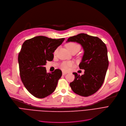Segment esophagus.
I'll use <instances>...</instances> for the list:
<instances>
[{
	"label": "esophagus",
	"mask_w": 126,
	"mask_h": 126,
	"mask_svg": "<svg viewBox=\"0 0 126 126\" xmlns=\"http://www.w3.org/2000/svg\"><path fill=\"white\" fill-rule=\"evenodd\" d=\"M68 73V72H64V71H63V75H65V74H67Z\"/></svg>",
	"instance_id": "esophagus-1"
}]
</instances>
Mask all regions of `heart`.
Wrapping results in <instances>:
<instances>
[{"instance_id":"obj_1","label":"heart","mask_w":126,"mask_h":126,"mask_svg":"<svg viewBox=\"0 0 126 126\" xmlns=\"http://www.w3.org/2000/svg\"><path fill=\"white\" fill-rule=\"evenodd\" d=\"M65 47L67 49V50L70 52L73 50H76L78 51L80 48V46L77 44L74 43H69L65 45ZM56 53V51L55 52ZM73 63L72 62H63L61 65V68L65 71H67L69 70L71 67L73 65Z\"/></svg>"}]
</instances>
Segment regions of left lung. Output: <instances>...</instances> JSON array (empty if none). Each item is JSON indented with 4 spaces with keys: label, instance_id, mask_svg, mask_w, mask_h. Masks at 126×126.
<instances>
[{
    "label": "left lung",
    "instance_id": "1",
    "mask_svg": "<svg viewBox=\"0 0 126 126\" xmlns=\"http://www.w3.org/2000/svg\"><path fill=\"white\" fill-rule=\"evenodd\" d=\"M67 42H76L84 51L79 64L80 69L85 70L84 74L73 73L75 79L70 86L76 94L89 96L96 92L104 81L109 65L107 47L98 37L85 33L70 37Z\"/></svg>",
    "mask_w": 126,
    "mask_h": 126
}]
</instances>
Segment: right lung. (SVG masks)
<instances>
[{
	"label": "right lung",
	"mask_w": 126,
	"mask_h": 126,
	"mask_svg": "<svg viewBox=\"0 0 126 126\" xmlns=\"http://www.w3.org/2000/svg\"><path fill=\"white\" fill-rule=\"evenodd\" d=\"M65 39H52L38 36L24 42L18 54L21 79L27 90L34 96L45 98L56 88L62 72L56 69L47 73L45 65L52 61L53 53Z\"/></svg>",
	"instance_id": "obj_1"
}]
</instances>
